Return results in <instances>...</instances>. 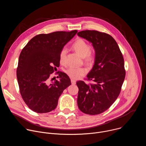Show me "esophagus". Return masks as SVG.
I'll return each instance as SVG.
<instances>
[{
	"label": "esophagus",
	"mask_w": 146,
	"mask_h": 146,
	"mask_svg": "<svg viewBox=\"0 0 146 146\" xmlns=\"http://www.w3.org/2000/svg\"><path fill=\"white\" fill-rule=\"evenodd\" d=\"M71 82H72V84L75 85L76 83V81L74 79H71Z\"/></svg>",
	"instance_id": "esophagus-1"
}]
</instances>
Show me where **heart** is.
Masks as SVG:
<instances>
[{"mask_svg":"<svg viewBox=\"0 0 146 146\" xmlns=\"http://www.w3.org/2000/svg\"><path fill=\"white\" fill-rule=\"evenodd\" d=\"M73 48L76 52L81 57L84 58L87 63L91 64L94 61V55L90 51L91 46L85 40L82 38L77 39L73 44ZM66 48L62 49L59 54V62L62 65L66 64ZM87 72V70L84 68L70 67L66 70L67 74L73 79H77L84 76Z\"/></svg>","mask_w":146,"mask_h":146,"instance_id":"obj_1","label":"heart"}]
</instances>
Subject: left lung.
Returning <instances> with one entry per match:
<instances>
[{"label": "left lung", "instance_id": "1", "mask_svg": "<svg viewBox=\"0 0 146 146\" xmlns=\"http://www.w3.org/2000/svg\"><path fill=\"white\" fill-rule=\"evenodd\" d=\"M77 35L92 43L95 52L94 65L87 79L95 84L78 81L77 105L84 113L96 115L108 110L118 98L125 77L124 60L112 36L96 31H83Z\"/></svg>", "mask_w": 146, "mask_h": 146}]
</instances>
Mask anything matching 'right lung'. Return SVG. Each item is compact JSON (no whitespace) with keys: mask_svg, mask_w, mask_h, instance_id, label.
<instances>
[{"mask_svg":"<svg viewBox=\"0 0 146 146\" xmlns=\"http://www.w3.org/2000/svg\"><path fill=\"white\" fill-rule=\"evenodd\" d=\"M77 31L40 34L33 37L21 52L17 77L27 105L37 113L54 110L64 90L71 85L69 76L58 72L59 81L48 82L50 74L59 66V54Z\"/></svg>","mask_w":146,"mask_h":146,"instance_id":"add662e5","label":"right lung"}]
</instances>
